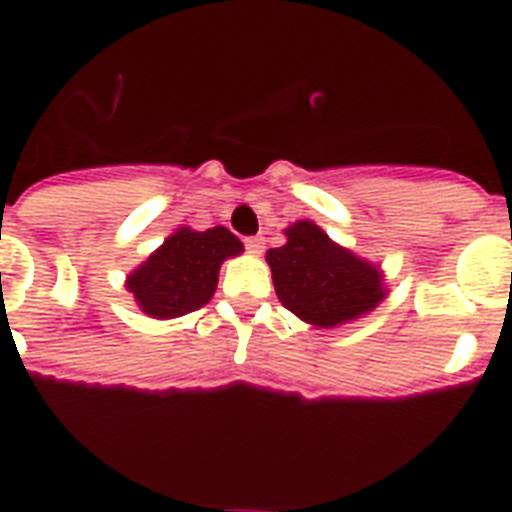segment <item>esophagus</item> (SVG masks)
Wrapping results in <instances>:
<instances>
[{
	"instance_id": "34e87169",
	"label": "esophagus",
	"mask_w": 512,
	"mask_h": 512,
	"mask_svg": "<svg viewBox=\"0 0 512 512\" xmlns=\"http://www.w3.org/2000/svg\"><path fill=\"white\" fill-rule=\"evenodd\" d=\"M247 249H249V255H263V249H265L263 236H252V239H247Z\"/></svg>"
}]
</instances>
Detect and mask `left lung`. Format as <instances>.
<instances>
[{"label":"left lung","instance_id":"left-lung-1","mask_svg":"<svg viewBox=\"0 0 512 512\" xmlns=\"http://www.w3.org/2000/svg\"><path fill=\"white\" fill-rule=\"evenodd\" d=\"M287 241L265 252L279 303L316 329H335L372 313L388 297L385 273L327 236L313 220L284 228Z\"/></svg>","mask_w":512,"mask_h":512}]
</instances>
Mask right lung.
I'll use <instances>...</instances> for the list:
<instances>
[{"label": "right lung", "mask_w": 512, "mask_h": 512, "mask_svg": "<svg viewBox=\"0 0 512 512\" xmlns=\"http://www.w3.org/2000/svg\"><path fill=\"white\" fill-rule=\"evenodd\" d=\"M241 252L244 244L223 225L207 231L183 225L127 276L124 287L146 316L177 319L212 300L220 265Z\"/></svg>", "instance_id": "add662e5"}]
</instances>
